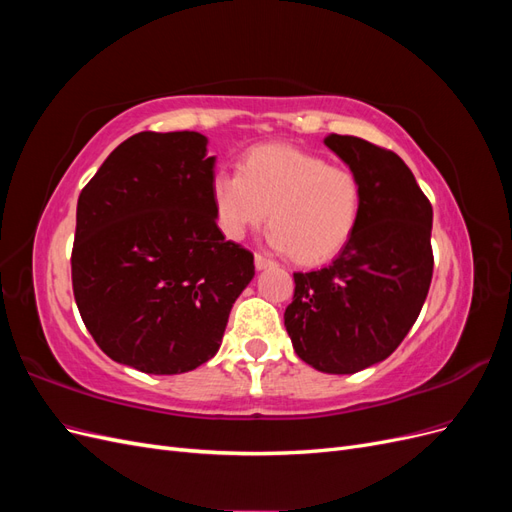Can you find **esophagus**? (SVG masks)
<instances>
[{
  "label": "esophagus",
  "instance_id": "1",
  "mask_svg": "<svg viewBox=\"0 0 512 512\" xmlns=\"http://www.w3.org/2000/svg\"><path fill=\"white\" fill-rule=\"evenodd\" d=\"M254 265H256L258 271H262V269H267V267H273L275 262H273L271 258H267L265 254H256V256H254Z\"/></svg>",
  "mask_w": 512,
  "mask_h": 512
}]
</instances>
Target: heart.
<instances>
[{
    "mask_svg": "<svg viewBox=\"0 0 512 512\" xmlns=\"http://www.w3.org/2000/svg\"><path fill=\"white\" fill-rule=\"evenodd\" d=\"M218 226L241 239L269 213V243L301 265H320L346 250L363 215V181L350 166L284 143L252 147L239 173L211 177Z\"/></svg>",
    "mask_w": 512,
    "mask_h": 512,
    "instance_id": "obj_1",
    "label": "heart"
}]
</instances>
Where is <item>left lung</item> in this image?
Returning <instances> with one entry per match:
<instances>
[{
  "label": "left lung",
  "mask_w": 512,
  "mask_h": 512,
  "mask_svg": "<svg viewBox=\"0 0 512 512\" xmlns=\"http://www.w3.org/2000/svg\"><path fill=\"white\" fill-rule=\"evenodd\" d=\"M324 145L361 177L363 215L329 267L294 273L284 324L307 365L354 374L393 354L421 314L433 275V211L391 149L342 134Z\"/></svg>",
  "instance_id": "1"
}]
</instances>
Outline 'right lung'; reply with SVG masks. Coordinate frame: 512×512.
<instances>
[{
    "mask_svg": "<svg viewBox=\"0 0 512 512\" xmlns=\"http://www.w3.org/2000/svg\"><path fill=\"white\" fill-rule=\"evenodd\" d=\"M207 138L141 132L123 141L76 205L72 290L113 361L145 374L192 371L220 350L254 254L215 222Z\"/></svg>",
    "mask_w": 512,
    "mask_h": 512,
    "instance_id": "add662e5",
    "label": "right lung"
}]
</instances>
